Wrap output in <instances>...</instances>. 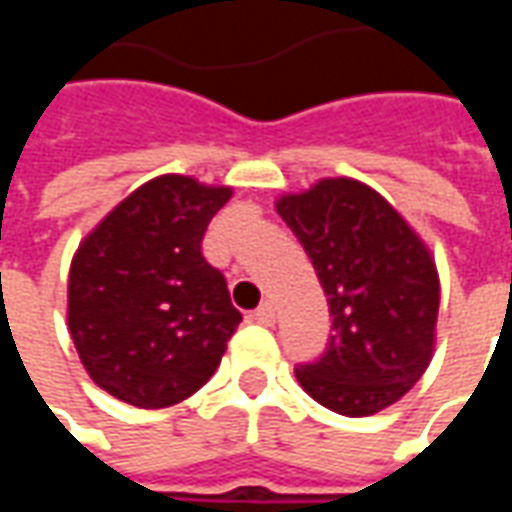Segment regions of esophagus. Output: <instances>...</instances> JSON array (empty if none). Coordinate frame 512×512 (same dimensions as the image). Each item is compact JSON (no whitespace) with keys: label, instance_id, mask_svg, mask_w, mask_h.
<instances>
[{"label":"esophagus","instance_id":"1","mask_svg":"<svg viewBox=\"0 0 512 512\" xmlns=\"http://www.w3.org/2000/svg\"><path fill=\"white\" fill-rule=\"evenodd\" d=\"M252 318H255L257 323H263V326H271L277 315H274V307H271V304H268V301H266V304H260V307H257Z\"/></svg>","mask_w":512,"mask_h":512}]
</instances>
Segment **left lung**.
<instances>
[{
	"label": "left lung",
	"mask_w": 512,
	"mask_h": 512,
	"mask_svg": "<svg viewBox=\"0 0 512 512\" xmlns=\"http://www.w3.org/2000/svg\"><path fill=\"white\" fill-rule=\"evenodd\" d=\"M277 213L310 255L332 312V340L296 367L301 389L345 417L397 403L436 348L439 271L417 230L354 178L282 194Z\"/></svg>",
	"instance_id": "8db88e82"
}]
</instances>
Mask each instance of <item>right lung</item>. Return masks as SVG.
<instances>
[{
    "label": "right lung",
    "instance_id": "1",
    "mask_svg": "<svg viewBox=\"0 0 512 512\" xmlns=\"http://www.w3.org/2000/svg\"><path fill=\"white\" fill-rule=\"evenodd\" d=\"M230 186L158 175L87 233L68 274V332L87 376L136 408H167L216 373L241 323L202 235Z\"/></svg>",
    "mask_w": 512,
    "mask_h": 512
}]
</instances>
